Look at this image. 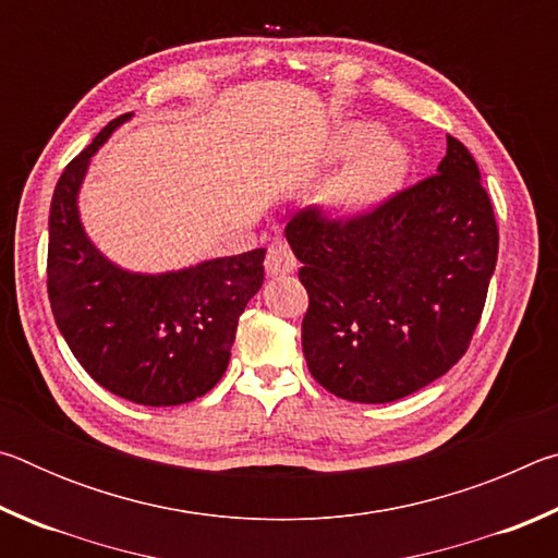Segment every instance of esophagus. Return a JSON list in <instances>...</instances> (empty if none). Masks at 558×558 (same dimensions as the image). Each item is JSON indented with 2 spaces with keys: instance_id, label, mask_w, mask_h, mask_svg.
<instances>
[{
  "instance_id": "1",
  "label": "esophagus",
  "mask_w": 558,
  "mask_h": 558,
  "mask_svg": "<svg viewBox=\"0 0 558 558\" xmlns=\"http://www.w3.org/2000/svg\"><path fill=\"white\" fill-rule=\"evenodd\" d=\"M266 270L272 278H286L298 270V260L292 256V251L288 248L286 241L270 243L268 256H266Z\"/></svg>"
}]
</instances>
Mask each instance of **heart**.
Wrapping results in <instances>:
<instances>
[{"label":"heart","mask_w":558,"mask_h":558,"mask_svg":"<svg viewBox=\"0 0 558 558\" xmlns=\"http://www.w3.org/2000/svg\"><path fill=\"white\" fill-rule=\"evenodd\" d=\"M356 155L332 182L323 189L319 204L337 219H354L381 206L399 192L413 167L409 147L384 137L374 122H349L329 140L327 159H347Z\"/></svg>","instance_id":"heart-1"}]
</instances>
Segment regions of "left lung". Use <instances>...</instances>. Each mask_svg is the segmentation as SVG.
I'll use <instances>...</instances> for the list:
<instances>
[{"instance_id": "obj_1", "label": "left lung", "mask_w": 558, "mask_h": 558, "mask_svg": "<svg viewBox=\"0 0 558 558\" xmlns=\"http://www.w3.org/2000/svg\"><path fill=\"white\" fill-rule=\"evenodd\" d=\"M302 263L307 369L339 399L389 403L465 354L497 266V221L468 147L438 174L347 221L310 209L286 226Z\"/></svg>"}]
</instances>
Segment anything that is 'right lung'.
I'll list each match as a JSON object with an SVG mask.
<instances>
[{
    "label": "right lung",
    "instance_id": "1",
    "mask_svg": "<svg viewBox=\"0 0 558 558\" xmlns=\"http://www.w3.org/2000/svg\"><path fill=\"white\" fill-rule=\"evenodd\" d=\"M120 116L63 169L49 214V300L65 344L102 389L143 405L211 391L231 359L239 317L263 286L266 248L167 272H132L102 256L78 214L90 159Z\"/></svg>",
    "mask_w": 558,
    "mask_h": 558
}]
</instances>
